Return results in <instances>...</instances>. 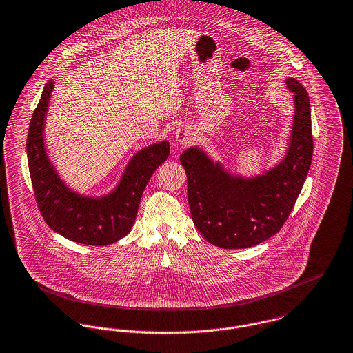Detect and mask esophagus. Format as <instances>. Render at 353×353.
I'll return each instance as SVG.
<instances>
[{"mask_svg": "<svg viewBox=\"0 0 353 353\" xmlns=\"http://www.w3.org/2000/svg\"><path fill=\"white\" fill-rule=\"evenodd\" d=\"M174 140L177 141V144L185 146L192 143L193 134H192V132L189 130V128H187V126H181V128H179V129L176 130Z\"/></svg>", "mask_w": 353, "mask_h": 353, "instance_id": "1", "label": "esophagus"}]
</instances>
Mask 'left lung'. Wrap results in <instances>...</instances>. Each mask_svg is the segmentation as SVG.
I'll list each match as a JSON object with an SVG mask.
<instances>
[{
  "mask_svg": "<svg viewBox=\"0 0 353 353\" xmlns=\"http://www.w3.org/2000/svg\"><path fill=\"white\" fill-rule=\"evenodd\" d=\"M294 93V121L288 153L273 169L253 179L230 176L197 148L181 156L192 220L212 245L249 248L276 234L293 209L307 179L312 154L311 105L305 88L287 79Z\"/></svg>",
  "mask_w": 353,
  "mask_h": 353,
  "instance_id": "8db88e82",
  "label": "left lung"
}]
</instances>
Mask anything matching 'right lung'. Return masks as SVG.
<instances>
[{
    "instance_id": "obj_1",
    "label": "right lung",
    "mask_w": 353,
    "mask_h": 353,
    "mask_svg": "<svg viewBox=\"0 0 353 353\" xmlns=\"http://www.w3.org/2000/svg\"><path fill=\"white\" fill-rule=\"evenodd\" d=\"M53 86L52 81L45 85L26 140L39 209L50 228L74 243L100 247L116 243L130 232L149 179L169 156V143L153 144L133 156L119 187L110 194L101 199L80 196L60 180L43 146V120Z\"/></svg>"
}]
</instances>
